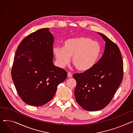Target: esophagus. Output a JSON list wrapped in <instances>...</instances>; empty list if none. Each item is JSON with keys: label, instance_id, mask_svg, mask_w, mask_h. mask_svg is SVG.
I'll return each mask as SVG.
<instances>
[{"label": "esophagus", "instance_id": "1", "mask_svg": "<svg viewBox=\"0 0 133 133\" xmlns=\"http://www.w3.org/2000/svg\"><path fill=\"white\" fill-rule=\"evenodd\" d=\"M67 76H68V77H72V73H70V72H68V73H67Z\"/></svg>", "mask_w": 133, "mask_h": 133}]
</instances>
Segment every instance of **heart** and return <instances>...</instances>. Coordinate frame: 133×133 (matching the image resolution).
Returning a JSON list of instances; mask_svg holds the SVG:
<instances>
[{"instance_id": "b5f03b06", "label": "heart", "mask_w": 133, "mask_h": 133, "mask_svg": "<svg viewBox=\"0 0 133 133\" xmlns=\"http://www.w3.org/2000/svg\"><path fill=\"white\" fill-rule=\"evenodd\" d=\"M102 46L99 43L85 36H77L66 39L63 47L55 46L54 53L57 63L64 67L72 57V63L81 72H88L94 68L99 59Z\"/></svg>"}]
</instances>
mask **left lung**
<instances>
[{
  "instance_id": "left-lung-1",
  "label": "left lung",
  "mask_w": 133,
  "mask_h": 133,
  "mask_svg": "<svg viewBox=\"0 0 133 133\" xmlns=\"http://www.w3.org/2000/svg\"><path fill=\"white\" fill-rule=\"evenodd\" d=\"M98 34L106 42L103 56L89 71L73 75L76 81V101L83 109L90 111L107 107L123 77V61L118 46L104 34Z\"/></svg>"
}]
</instances>
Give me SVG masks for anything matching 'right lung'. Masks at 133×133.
<instances>
[{"label":"right lung","instance_id":"right-lung-1","mask_svg":"<svg viewBox=\"0 0 133 133\" xmlns=\"http://www.w3.org/2000/svg\"><path fill=\"white\" fill-rule=\"evenodd\" d=\"M54 42L49 28L40 29L26 36L16 51L12 77L17 93L28 105L48 103L67 77L66 70L53 63Z\"/></svg>","mask_w":133,"mask_h":133}]
</instances>
